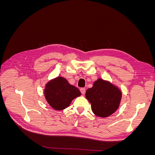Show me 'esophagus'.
Wrapping results in <instances>:
<instances>
[{"instance_id": "obj_1", "label": "esophagus", "mask_w": 155, "mask_h": 155, "mask_svg": "<svg viewBox=\"0 0 155 155\" xmlns=\"http://www.w3.org/2000/svg\"><path fill=\"white\" fill-rule=\"evenodd\" d=\"M80 91H81L82 94H85V88H80Z\"/></svg>"}]
</instances>
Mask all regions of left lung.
I'll return each mask as SVG.
<instances>
[{"label": "left lung", "mask_w": 155, "mask_h": 155, "mask_svg": "<svg viewBox=\"0 0 155 155\" xmlns=\"http://www.w3.org/2000/svg\"><path fill=\"white\" fill-rule=\"evenodd\" d=\"M85 97L91 103V109L101 118L112 115L120 107L122 92L118 87L109 81L98 78L91 88L86 91Z\"/></svg>", "instance_id": "8db88e82"}]
</instances>
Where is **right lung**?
<instances>
[{"label": "right lung", "instance_id": "1", "mask_svg": "<svg viewBox=\"0 0 155 155\" xmlns=\"http://www.w3.org/2000/svg\"><path fill=\"white\" fill-rule=\"evenodd\" d=\"M44 95L52 109L62 110L67 108L72 101L80 96L81 94L77 87L70 85L64 78L58 76L46 83Z\"/></svg>", "mask_w": 155, "mask_h": 155}]
</instances>
